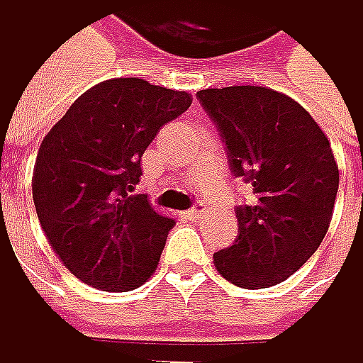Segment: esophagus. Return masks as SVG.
Returning <instances> with one entry per match:
<instances>
[{
	"instance_id": "1",
	"label": "esophagus",
	"mask_w": 363,
	"mask_h": 363,
	"mask_svg": "<svg viewBox=\"0 0 363 363\" xmlns=\"http://www.w3.org/2000/svg\"><path fill=\"white\" fill-rule=\"evenodd\" d=\"M206 215V206L204 204H196V206H191V211H189V217L191 219H200V217H204Z\"/></svg>"
}]
</instances>
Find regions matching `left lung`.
Listing matches in <instances>:
<instances>
[{"label":"left lung","instance_id":"1","mask_svg":"<svg viewBox=\"0 0 363 363\" xmlns=\"http://www.w3.org/2000/svg\"><path fill=\"white\" fill-rule=\"evenodd\" d=\"M198 99L232 172L258 198L237 206L239 237L213 256L215 269L241 289L275 286L306 264L329 230L340 183L331 144L297 101L271 88H208Z\"/></svg>","mask_w":363,"mask_h":363}]
</instances>
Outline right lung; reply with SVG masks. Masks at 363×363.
<instances>
[{
	"instance_id": "right-lung-1",
	"label": "right lung",
	"mask_w": 363,
	"mask_h": 363,
	"mask_svg": "<svg viewBox=\"0 0 363 363\" xmlns=\"http://www.w3.org/2000/svg\"><path fill=\"white\" fill-rule=\"evenodd\" d=\"M191 94L120 77L92 86L45 135L32 176L34 206L62 264L84 284L133 291L157 271L174 219L135 187L142 155Z\"/></svg>"
}]
</instances>
